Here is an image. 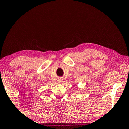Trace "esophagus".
Returning <instances> with one entry per match:
<instances>
[{"instance_id":"34e87169","label":"esophagus","mask_w":129,"mask_h":129,"mask_svg":"<svg viewBox=\"0 0 129 129\" xmlns=\"http://www.w3.org/2000/svg\"><path fill=\"white\" fill-rule=\"evenodd\" d=\"M59 81H60V82H61V80H59Z\"/></svg>"}]
</instances>
